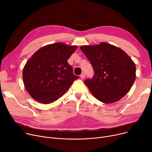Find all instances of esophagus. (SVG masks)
I'll return each instance as SVG.
<instances>
[{
	"label": "esophagus",
	"mask_w": 152,
	"mask_h": 152,
	"mask_svg": "<svg viewBox=\"0 0 152 152\" xmlns=\"http://www.w3.org/2000/svg\"><path fill=\"white\" fill-rule=\"evenodd\" d=\"M80 77L82 79H84V78H85V77H86V75H85V73H82L80 75Z\"/></svg>",
	"instance_id": "esophagus-1"
}]
</instances>
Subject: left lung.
I'll use <instances>...</instances> for the list:
<instances>
[{
    "mask_svg": "<svg viewBox=\"0 0 152 152\" xmlns=\"http://www.w3.org/2000/svg\"><path fill=\"white\" fill-rule=\"evenodd\" d=\"M89 60L94 76L84 81L91 94L99 101H118L132 88L136 79V65L121 48L106 42L80 47Z\"/></svg>",
    "mask_w": 152,
    "mask_h": 152,
    "instance_id": "1",
    "label": "left lung"
}]
</instances>
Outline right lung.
Masks as SVG:
<instances>
[{"mask_svg":"<svg viewBox=\"0 0 152 152\" xmlns=\"http://www.w3.org/2000/svg\"><path fill=\"white\" fill-rule=\"evenodd\" d=\"M76 48V45L62 42L49 44L39 49L27 61L23 69V81L34 100L45 104L56 101L79 78L67 62Z\"/></svg>","mask_w":152,"mask_h":152,"instance_id":"obj_1","label":"right lung"}]
</instances>
